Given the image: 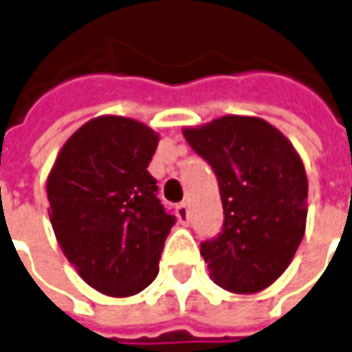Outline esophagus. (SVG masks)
<instances>
[{
    "label": "esophagus",
    "mask_w": 352,
    "mask_h": 352,
    "mask_svg": "<svg viewBox=\"0 0 352 352\" xmlns=\"http://www.w3.org/2000/svg\"><path fill=\"white\" fill-rule=\"evenodd\" d=\"M177 217H179V221L186 226L188 223V204L186 202H181L179 206H177Z\"/></svg>",
    "instance_id": "obj_1"
}]
</instances>
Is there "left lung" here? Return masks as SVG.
I'll list each match as a JSON object with an SVG mask.
<instances>
[{"label": "left lung", "instance_id": "left-lung-1", "mask_svg": "<svg viewBox=\"0 0 352 352\" xmlns=\"http://www.w3.org/2000/svg\"><path fill=\"white\" fill-rule=\"evenodd\" d=\"M216 171L223 231L200 254L217 285L236 295L270 287L291 264L307 229L305 164L279 129L252 116H223L183 129Z\"/></svg>", "mask_w": 352, "mask_h": 352}]
</instances>
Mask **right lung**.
I'll use <instances>...</instances> for the list:
<instances>
[{
  "instance_id": "right-lung-1",
  "label": "right lung",
  "mask_w": 352,
  "mask_h": 352,
  "mask_svg": "<svg viewBox=\"0 0 352 352\" xmlns=\"http://www.w3.org/2000/svg\"><path fill=\"white\" fill-rule=\"evenodd\" d=\"M160 135L121 116L76 129L45 181L50 221L76 274L102 295L125 298L156 279L175 217L148 173Z\"/></svg>"
}]
</instances>
